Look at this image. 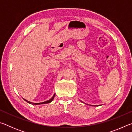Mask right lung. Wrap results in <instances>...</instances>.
I'll return each mask as SVG.
<instances>
[{"label": "right lung", "instance_id": "right-lung-1", "mask_svg": "<svg viewBox=\"0 0 132 132\" xmlns=\"http://www.w3.org/2000/svg\"><path fill=\"white\" fill-rule=\"evenodd\" d=\"M55 96V94H53V97H52V98H51L50 100H48V101H45V102H39V103H32V102H30V101H27V100H25V101H26L27 102H28V103L30 104H32V105H40V104H48V103H50V102H52V101H53V98H54Z\"/></svg>", "mask_w": 132, "mask_h": 132}]
</instances>
